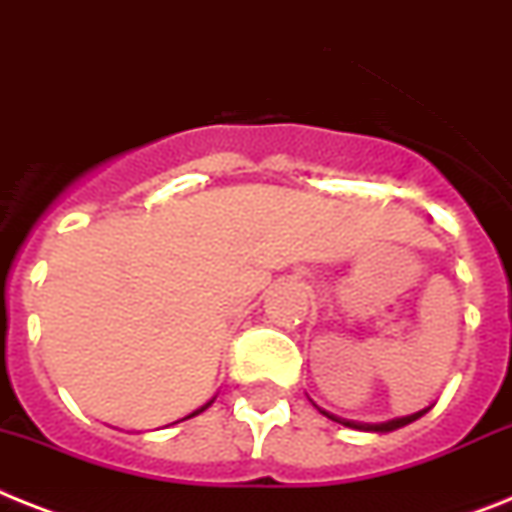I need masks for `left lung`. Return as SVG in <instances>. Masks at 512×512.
<instances>
[{
    "label": "left lung",
    "mask_w": 512,
    "mask_h": 512,
    "mask_svg": "<svg viewBox=\"0 0 512 512\" xmlns=\"http://www.w3.org/2000/svg\"><path fill=\"white\" fill-rule=\"evenodd\" d=\"M309 401H312V398H309ZM312 406H315V409L320 411L322 416H328L330 422H338V424H343V427H349V429H359V432H375V435H388V432H395V429L406 427V424L416 422V419H422V416L427 414L429 409H432V406H427V409L416 411V414L395 416V419H388V422H356V419H343V416H336V414H330V411L320 409L315 401H312Z\"/></svg>",
    "instance_id": "1"
}]
</instances>
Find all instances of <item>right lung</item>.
Wrapping results in <instances>:
<instances>
[{
    "label": "right lung",
    "instance_id": "obj_1",
    "mask_svg": "<svg viewBox=\"0 0 512 512\" xmlns=\"http://www.w3.org/2000/svg\"><path fill=\"white\" fill-rule=\"evenodd\" d=\"M213 401H216V395H213V398H210V401L208 403H203V406H200V409H195V411H192V414H187V416H184V419H192V416H197V414H203V411L205 409H208V406H210V403H213ZM184 419H179V422H184ZM176 424V422H174Z\"/></svg>",
    "mask_w": 512,
    "mask_h": 512
}]
</instances>
